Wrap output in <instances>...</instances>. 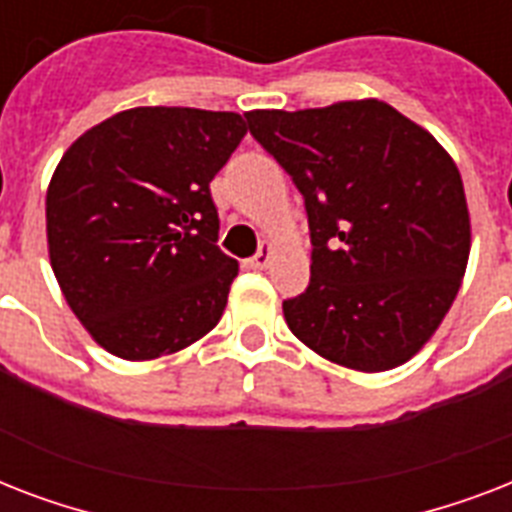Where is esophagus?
Segmentation results:
<instances>
[{
    "mask_svg": "<svg viewBox=\"0 0 512 512\" xmlns=\"http://www.w3.org/2000/svg\"><path fill=\"white\" fill-rule=\"evenodd\" d=\"M271 257H273V247L271 244H263L255 257H249L247 265L249 268H255V271H263V268H268V265H271Z\"/></svg>",
    "mask_w": 512,
    "mask_h": 512,
    "instance_id": "esophagus-1",
    "label": "esophagus"
}]
</instances>
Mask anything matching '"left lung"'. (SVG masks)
I'll return each mask as SVG.
<instances>
[{"label": "left lung", "mask_w": 512, "mask_h": 512, "mask_svg": "<svg viewBox=\"0 0 512 512\" xmlns=\"http://www.w3.org/2000/svg\"><path fill=\"white\" fill-rule=\"evenodd\" d=\"M247 122L308 209L311 284L284 303L292 335L356 372L406 364L468 268V199L449 151L377 98L263 108Z\"/></svg>", "instance_id": "left-lung-1"}]
</instances>
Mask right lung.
<instances>
[{"instance_id":"obj_1","label":"right lung","mask_w":512,"mask_h":512,"mask_svg":"<svg viewBox=\"0 0 512 512\" xmlns=\"http://www.w3.org/2000/svg\"><path fill=\"white\" fill-rule=\"evenodd\" d=\"M244 135L233 111L138 106L66 148L47 185V255L111 356H170L217 327L239 263L215 244L209 183Z\"/></svg>"}]
</instances>
